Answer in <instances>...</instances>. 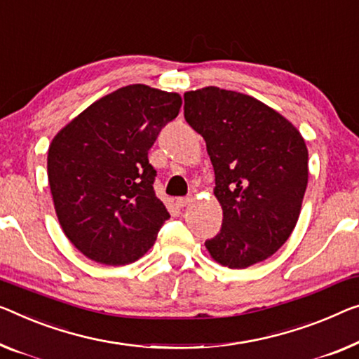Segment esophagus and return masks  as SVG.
Masks as SVG:
<instances>
[{
    "mask_svg": "<svg viewBox=\"0 0 359 359\" xmlns=\"http://www.w3.org/2000/svg\"><path fill=\"white\" fill-rule=\"evenodd\" d=\"M191 201H194V198H191V196H187V198H177V200H175V205H177L179 208H185V206H189Z\"/></svg>",
    "mask_w": 359,
    "mask_h": 359,
    "instance_id": "esophagus-1",
    "label": "esophagus"
}]
</instances>
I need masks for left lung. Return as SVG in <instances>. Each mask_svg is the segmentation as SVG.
<instances>
[{
	"label": "left lung",
	"instance_id": "obj_1",
	"mask_svg": "<svg viewBox=\"0 0 359 359\" xmlns=\"http://www.w3.org/2000/svg\"><path fill=\"white\" fill-rule=\"evenodd\" d=\"M185 121L205 138L222 227L205 247L216 263L245 269L290 237L308 185L298 128L253 96L205 87L185 92Z\"/></svg>",
	"mask_w": 359,
	"mask_h": 359
}]
</instances>
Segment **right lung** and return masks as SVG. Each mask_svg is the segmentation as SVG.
<instances>
[{"label": "right lung", "instance_id": "obj_1", "mask_svg": "<svg viewBox=\"0 0 359 359\" xmlns=\"http://www.w3.org/2000/svg\"><path fill=\"white\" fill-rule=\"evenodd\" d=\"M182 96L133 83L103 96L56 133L48 182L62 232L106 266L140 259L169 219L154 195L148 151L175 119Z\"/></svg>", "mask_w": 359, "mask_h": 359}]
</instances>
